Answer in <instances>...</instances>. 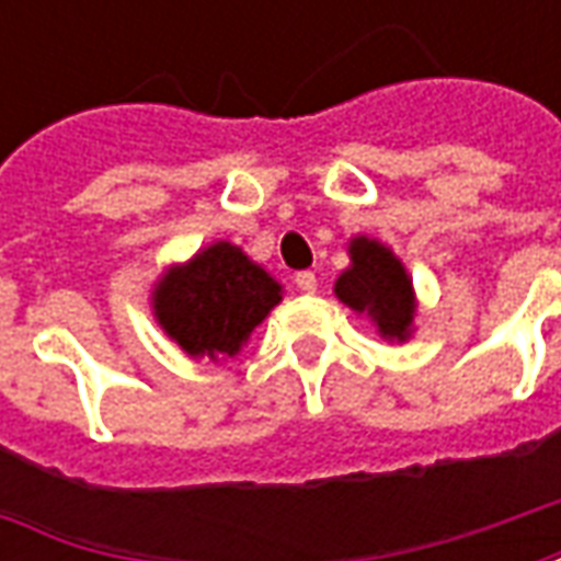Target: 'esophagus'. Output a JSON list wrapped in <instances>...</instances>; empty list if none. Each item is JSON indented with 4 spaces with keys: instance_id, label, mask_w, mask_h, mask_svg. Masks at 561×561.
Returning a JSON list of instances; mask_svg holds the SVG:
<instances>
[{
    "instance_id": "obj_1",
    "label": "esophagus",
    "mask_w": 561,
    "mask_h": 561,
    "mask_svg": "<svg viewBox=\"0 0 561 561\" xmlns=\"http://www.w3.org/2000/svg\"><path fill=\"white\" fill-rule=\"evenodd\" d=\"M294 282H297V288L306 294H312L318 288V279H316V273L312 270H300L297 276H294Z\"/></svg>"
}]
</instances>
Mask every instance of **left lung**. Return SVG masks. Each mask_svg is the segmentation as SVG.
Returning a JSON list of instances; mask_svg holds the SVG:
<instances>
[{
  "label": "left lung",
  "mask_w": 561,
  "mask_h": 561,
  "mask_svg": "<svg viewBox=\"0 0 561 561\" xmlns=\"http://www.w3.org/2000/svg\"><path fill=\"white\" fill-rule=\"evenodd\" d=\"M336 297L354 312L373 316L381 336L409 340L414 318L412 279L393 252L376 240H354L352 267L336 279Z\"/></svg>",
  "instance_id": "obj_1"
}]
</instances>
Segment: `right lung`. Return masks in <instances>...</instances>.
I'll list each match as a JSON object with an SVG mask.
<instances>
[{
  "mask_svg": "<svg viewBox=\"0 0 561 561\" xmlns=\"http://www.w3.org/2000/svg\"><path fill=\"white\" fill-rule=\"evenodd\" d=\"M279 282L231 243H213L156 288V318L192 357H233L282 300Z\"/></svg>",
  "mask_w": 561,
  "mask_h": 561,
  "instance_id": "obj_1",
  "label": "right lung"
}]
</instances>
